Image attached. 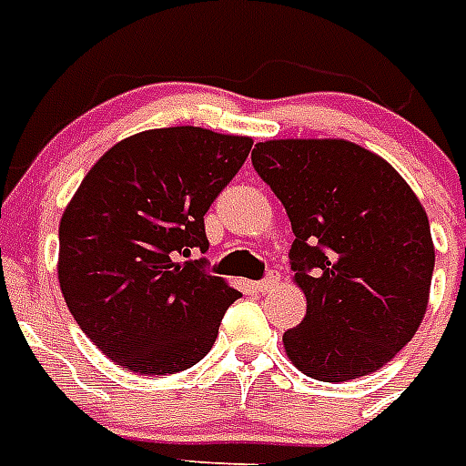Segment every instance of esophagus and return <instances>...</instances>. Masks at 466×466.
<instances>
[{
    "label": "esophagus",
    "mask_w": 466,
    "mask_h": 466,
    "mask_svg": "<svg viewBox=\"0 0 466 466\" xmlns=\"http://www.w3.org/2000/svg\"><path fill=\"white\" fill-rule=\"evenodd\" d=\"M278 285H279V275L278 272H270L266 279L256 282V289H258V292H272Z\"/></svg>",
    "instance_id": "34e87169"
}]
</instances>
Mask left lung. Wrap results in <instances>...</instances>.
Segmentation results:
<instances>
[{
    "mask_svg": "<svg viewBox=\"0 0 466 466\" xmlns=\"http://www.w3.org/2000/svg\"><path fill=\"white\" fill-rule=\"evenodd\" d=\"M251 160L297 237L306 319L282 335L289 361L323 383L383 369L429 309L436 248L421 200L390 162L344 138H272Z\"/></svg>",
    "mask_w": 466,
    "mask_h": 466,
    "instance_id": "obj_1",
    "label": "left lung"
}]
</instances>
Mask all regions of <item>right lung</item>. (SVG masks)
Wrapping results in <instances>:
<instances>
[{"label": "right lung", "mask_w": 466, "mask_h": 466, "mask_svg": "<svg viewBox=\"0 0 466 466\" xmlns=\"http://www.w3.org/2000/svg\"><path fill=\"white\" fill-rule=\"evenodd\" d=\"M251 146L248 136L200 127L147 128L109 147L64 208V301L124 370L167 376L213 347L241 292L179 256L208 248L203 215Z\"/></svg>", "instance_id": "obj_1"}]
</instances>
